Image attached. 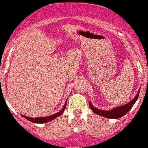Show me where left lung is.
Listing matches in <instances>:
<instances>
[{
    "label": "left lung",
    "mask_w": 148,
    "mask_h": 148,
    "mask_svg": "<svg viewBox=\"0 0 148 148\" xmlns=\"http://www.w3.org/2000/svg\"><path fill=\"white\" fill-rule=\"evenodd\" d=\"M140 88L139 89L138 92L136 94L135 97L132 99L130 102L126 103V104L122 105V106H117V107L113 108L112 109H110V110H102V109H99L98 108L95 107L94 106L91 104L90 101L89 102V106H90V108L91 109V110L94 112L96 114L99 115V116H103V117L109 118V119H119V118H121L122 116H124L130 109H132V107L133 106V105L135 103V102L137 101V99H138L139 93H140Z\"/></svg>",
    "instance_id": "obj_1"
}]
</instances>
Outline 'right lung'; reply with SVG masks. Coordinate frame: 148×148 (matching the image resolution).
Instances as JSON below:
<instances>
[{
  "label": "right lung",
  "mask_w": 148,
  "mask_h": 148,
  "mask_svg": "<svg viewBox=\"0 0 148 148\" xmlns=\"http://www.w3.org/2000/svg\"><path fill=\"white\" fill-rule=\"evenodd\" d=\"M66 104H67V100L65 101V104H64V106L62 107V109L59 112L56 114H54L50 115V116H46V117H36V118H32V117H28V116H24V115H21L23 117L26 118L27 120L30 121V122H33V123H38V124H43V123H47V122H49V121H52L53 119H56L57 117L60 116L61 114H62V112H64L65 110V107H66Z\"/></svg>",
  "instance_id": "obj_1"
}]
</instances>
